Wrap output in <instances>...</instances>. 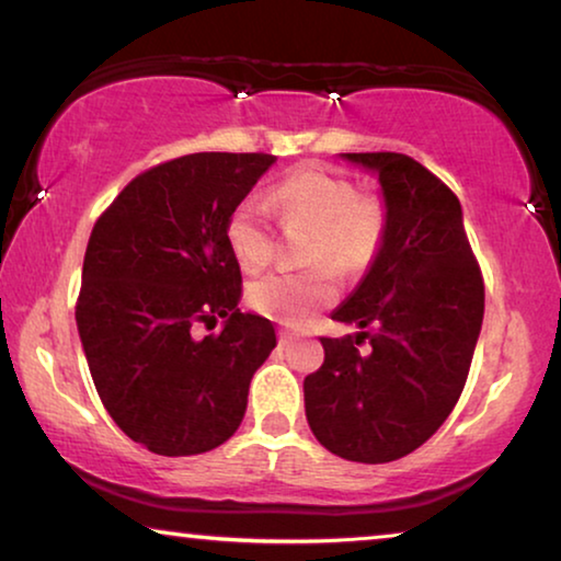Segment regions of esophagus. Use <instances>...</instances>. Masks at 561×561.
Segmentation results:
<instances>
[{
	"label": "esophagus",
	"instance_id": "1",
	"mask_svg": "<svg viewBox=\"0 0 561 561\" xmlns=\"http://www.w3.org/2000/svg\"><path fill=\"white\" fill-rule=\"evenodd\" d=\"M295 343V333H289V330H279V345H291Z\"/></svg>",
	"mask_w": 561,
	"mask_h": 561
}]
</instances>
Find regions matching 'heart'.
Returning a JSON list of instances; mask_svg holds the SVG:
<instances>
[{
  "label": "heart",
  "instance_id": "obj_1",
  "mask_svg": "<svg viewBox=\"0 0 561 561\" xmlns=\"http://www.w3.org/2000/svg\"><path fill=\"white\" fill-rule=\"evenodd\" d=\"M279 220L314 224L312 262H330L341 272H360L374 262L386 236V208L378 198L358 195L356 185L320 164L289 172L272 193ZM226 241L243 272H262L274 256L272 228L262 205L243 201L226 224ZM335 299L328 266L307 272H277L251 284L249 302L284 325H302Z\"/></svg>",
  "mask_w": 561,
  "mask_h": 561
}]
</instances>
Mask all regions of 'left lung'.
Listing matches in <instances>:
<instances>
[{
    "instance_id": "1",
    "label": "left lung",
    "mask_w": 561,
    "mask_h": 561,
    "mask_svg": "<svg viewBox=\"0 0 561 561\" xmlns=\"http://www.w3.org/2000/svg\"><path fill=\"white\" fill-rule=\"evenodd\" d=\"M374 172L386 208L381 249L333 312L356 335L320 337L305 414L330 453L391 462L424 445L460 399L483 325L485 287L455 193L412 157L341 154ZM369 337L371 348L357 345Z\"/></svg>"
}]
</instances>
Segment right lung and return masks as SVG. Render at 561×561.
<instances>
[{"label":"right lung","mask_w":561,"mask_h":561,"mask_svg":"<svg viewBox=\"0 0 561 561\" xmlns=\"http://www.w3.org/2000/svg\"><path fill=\"white\" fill-rule=\"evenodd\" d=\"M277 157L195 152L141 172L93 226L76 322L91 378L126 437L164 457L224 445L277 345L241 312L226 224ZM225 318L218 336L195 321Z\"/></svg>","instance_id":"1"}]
</instances>
